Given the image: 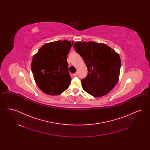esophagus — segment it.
I'll return each mask as SVG.
<instances>
[{"mask_svg": "<svg viewBox=\"0 0 150 150\" xmlns=\"http://www.w3.org/2000/svg\"><path fill=\"white\" fill-rule=\"evenodd\" d=\"M72 75H73L74 76H76V75H77V72H75V73L73 74H72Z\"/></svg>", "mask_w": 150, "mask_h": 150, "instance_id": "34e87169", "label": "esophagus"}]
</instances>
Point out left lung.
<instances>
[{
    "label": "left lung",
    "instance_id": "1",
    "mask_svg": "<svg viewBox=\"0 0 150 150\" xmlns=\"http://www.w3.org/2000/svg\"><path fill=\"white\" fill-rule=\"evenodd\" d=\"M74 49L84 59L87 76L81 80L83 89L91 96L100 97L109 93L117 84L120 75L119 55L105 44L78 42Z\"/></svg>",
    "mask_w": 150,
    "mask_h": 150
}]
</instances>
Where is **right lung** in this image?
<instances>
[{
    "label": "right lung",
    "mask_w": 150,
    "mask_h": 150,
    "mask_svg": "<svg viewBox=\"0 0 150 150\" xmlns=\"http://www.w3.org/2000/svg\"><path fill=\"white\" fill-rule=\"evenodd\" d=\"M72 44L66 40L47 43L34 56L31 62L34 78L44 93L56 96L69 88L71 79L67 56Z\"/></svg>",
    "instance_id": "1"
}]
</instances>
